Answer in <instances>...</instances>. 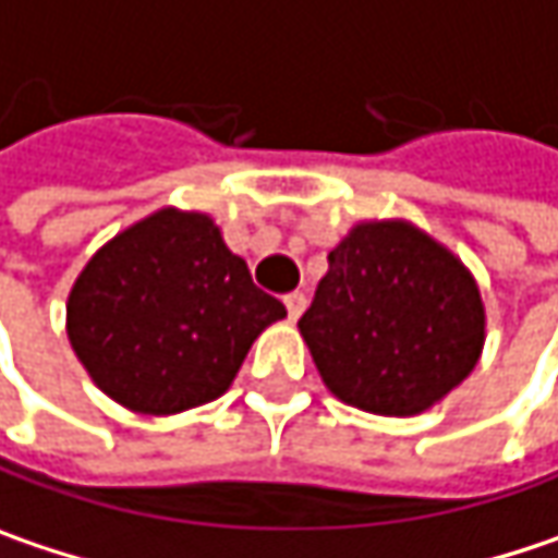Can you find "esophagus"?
Instances as JSON below:
<instances>
[{"label": "esophagus", "instance_id": "34e87169", "mask_svg": "<svg viewBox=\"0 0 558 558\" xmlns=\"http://www.w3.org/2000/svg\"><path fill=\"white\" fill-rule=\"evenodd\" d=\"M286 311H289V320H299L301 311H304V304H307V295L304 292H289L286 295Z\"/></svg>", "mask_w": 558, "mask_h": 558}]
</instances>
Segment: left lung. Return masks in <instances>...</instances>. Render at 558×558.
Returning <instances> with one entry per match:
<instances>
[{"label": "left lung", "instance_id": "8db88e82", "mask_svg": "<svg viewBox=\"0 0 558 558\" xmlns=\"http://www.w3.org/2000/svg\"><path fill=\"white\" fill-rule=\"evenodd\" d=\"M299 330L324 384L378 416H416L483 352L476 279L410 221H365L330 251Z\"/></svg>", "mask_w": 558, "mask_h": 558}]
</instances>
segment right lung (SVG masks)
<instances>
[{"label":"right lung","mask_w":558,"mask_h":558,"mask_svg":"<svg viewBox=\"0 0 558 558\" xmlns=\"http://www.w3.org/2000/svg\"><path fill=\"white\" fill-rule=\"evenodd\" d=\"M286 304L254 286L216 221L161 209L107 241L65 304L69 342L100 390L145 416L221 397Z\"/></svg>","instance_id":"add662e5"}]
</instances>
